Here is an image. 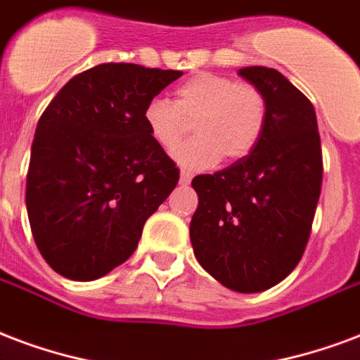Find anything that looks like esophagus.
I'll return each mask as SVG.
<instances>
[{"mask_svg": "<svg viewBox=\"0 0 360 360\" xmlns=\"http://www.w3.org/2000/svg\"><path fill=\"white\" fill-rule=\"evenodd\" d=\"M191 172H188V170H182L180 172V184H190L191 182Z\"/></svg>", "mask_w": 360, "mask_h": 360, "instance_id": "esophagus-1", "label": "esophagus"}]
</instances>
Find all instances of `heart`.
<instances>
[{
    "label": "heart",
    "instance_id": "b5f03b06",
    "mask_svg": "<svg viewBox=\"0 0 360 360\" xmlns=\"http://www.w3.org/2000/svg\"><path fill=\"white\" fill-rule=\"evenodd\" d=\"M267 117L266 94L256 85L210 72L180 83L172 102L153 98L142 110L148 136L163 151L176 150L194 121L198 136L176 151L190 169H207L221 158L228 163L247 159L260 144Z\"/></svg>",
    "mask_w": 360,
    "mask_h": 360
}]
</instances>
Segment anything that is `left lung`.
<instances>
[{
    "mask_svg": "<svg viewBox=\"0 0 360 360\" xmlns=\"http://www.w3.org/2000/svg\"><path fill=\"white\" fill-rule=\"evenodd\" d=\"M239 75L266 94L258 148L214 174L191 180L199 205L190 237L197 262L235 292H262L304 256L323 182L315 108L285 75L247 66Z\"/></svg>",
    "mask_w": 360,
    "mask_h": 360,
    "instance_id": "obj_1",
    "label": "left lung"
}]
</instances>
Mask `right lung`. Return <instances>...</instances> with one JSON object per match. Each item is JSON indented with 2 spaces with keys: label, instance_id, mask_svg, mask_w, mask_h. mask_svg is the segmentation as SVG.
I'll use <instances>...</instances> for the list:
<instances>
[{
  "label": "right lung",
  "instance_id": "1",
  "mask_svg": "<svg viewBox=\"0 0 360 360\" xmlns=\"http://www.w3.org/2000/svg\"><path fill=\"white\" fill-rule=\"evenodd\" d=\"M180 70L106 62L74 75L37 123L26 209L39 252L58 275L93 281L136 250L146 220L180 170L151 142L142 110Z\"/></svg>",
  "mask_w": 360,
  "mask_h": 360
}]
</instances>
